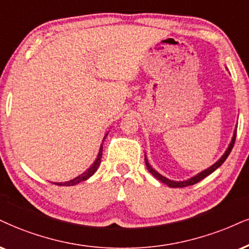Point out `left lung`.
<instances>
[{
  "label": "left lung",
  "mask_w": 249,
  "mask_h": 249,
  "mask_svg": "<svg viewBox=\"0 0 249 249\" xmlns=\"http://www.w3.org/2000/svg\"><path fill=\"white\" fill-rule=\"evenodd\" d=\"M235 136H237V129L234 130V134H233L232 141H231V143H230V145H229L228 150H226L225 153H224V155L222 156V157H220V159H219L218 161L214 162V164L213 165V166L208 167L207 170L202 171L201 173H198V174H197V176H195V177L190 178V179L186 180V181H173V180L167 179V178L162 177L161 174H159L157 171H155V170H153V168L151 167V165L149 164L148 159H146V156H145V158H144V159H145V165H146V167H148V170H149L150 173H151L152 176L156 178V179H158L159 181H161L162 183H165V185H167L168 187H172V188H181V187H187V186L195 185V183H197L198 181H201L202 179H204L205 177H208V176H209V174L213 173V172L216 171L217 168H218V167L220 166V165H222L223 162L226 160V158L229 157L230 152L232 151L233 145H234V142H235Z\"/></svg>",
  "instance_id": "1"
}]
</instances>
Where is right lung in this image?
<instances>
[{
  "instance_id": "add662e5",
  "label": "right lung",
  "mask_w": 249,
  "mask_h": 249,
  "mask_svg": "<svg viewBox=\"0 0 249 249\" xmlns=\"http://www.w3.org/2000/svg\"><path fill=\"white\" fill-rule=\"evenodd\" d=\"M106 136H107V134L105 135V137H104V140L106 139ZM101 156H103V144H101V145H100L99 153H98L97 159H96V160H94L93 164L91 165V167H89L88 170L84 172V173H82L81 176L76 177L75 179H72V180H70V181H66V182H57V183H55V185H57V186H73V185H77V183H79V182H82V181L88 180L89 178L92 177L94 173H96L97 168L99 167V164H100V161H101Z\"/></svg>"
}]
</instances>
